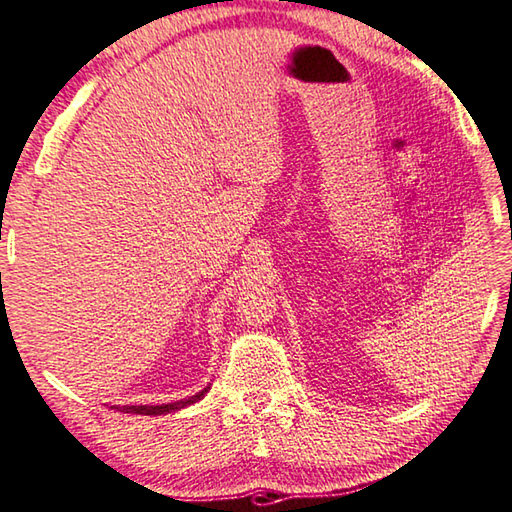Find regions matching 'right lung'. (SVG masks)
<instances>
[{"label":"right lung","mask_w":512,"mask_h":512,"mask_svg":"<svg viewBox=\"0 0 512 512\" xmlns=\"http://www.w3.org/2000/svg\"><path fill=\"white\" fill-rule=\"evenodd\" d=\"M208 392V388H204L197 395H192L188 399H181V401H174V404H161V406H111L115 410H120V413H131V415H167V413H177V410L186 408L190 404H195L201 397H204Z\"/></svg>","instance_id":"right-lung-1"}]
</instances>
